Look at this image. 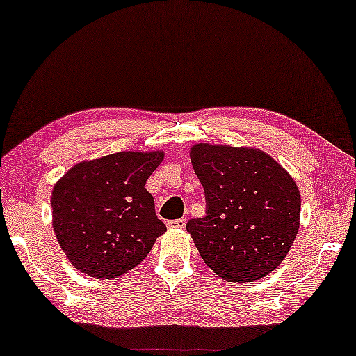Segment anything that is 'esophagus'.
Here are the masks:
<instances>
[{
  "instance_id": "esophagus-1",
  "label": "esophagus",
  "mask_w": 356,
  "mask_h": 356,
  "mask_svg": "<svg viewBox=\"0 0 356 356\" xmlns=\"http://www.w3.org/2000/svg\"><path fill=\"white\" fill-rule=\"evenodd\" d=\"M168 227H178V229H183L184 225H186V219L181 218V219H175V220H168Z\"/></svg>"
}]
</instances>
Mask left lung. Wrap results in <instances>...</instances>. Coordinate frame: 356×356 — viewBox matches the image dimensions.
I'll use <instances>...</instances> for the list:
<instances>
[{
    "instance_id": "1",
    "label": "left lung",
    "mask_w": 356,
    "mask_h": 356,
    "mask_svg": "<svg viewBox=\"0 0 356 356\" xmlns=\"http://www.w3.org/2000/svg\"><path fill=\"white\" fill-rule=\"evenodd\" d=\"M191 163L204 188L206 216L188 220L186 229L206 265L232 283L271 273L299 229L294 179L255 149L197 144Z\"/></svg>"
}]
</instances>
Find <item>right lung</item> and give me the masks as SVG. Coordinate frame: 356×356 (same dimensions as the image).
Segmentation results:
<instances>
[{
    "instance_id": "right-lung-1",
    "label": "right lung",
    "mask_w": 356,
    "mask_h": 356,
    "mask_svg": "<svg viewBox=\"0 0 356 356\" xmlns=\"http://www.w3.org/2000/svg\"><path fill=\"white\" fill-rule=\"evenodd\" d=\"M161 160L163 152H119L75 165L55 184L54 230L76 270L111 280L149 255L167 230L145 189Z\"/></svg>"
}]
</instances>
